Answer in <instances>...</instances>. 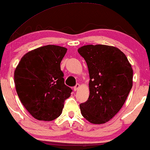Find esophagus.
Here are the masks:
<instances>
[{"label": "esophagus", "mask_w": 150, "mask_h": 150, "mask_svg": "<svg viewBox=\"0 0 150 150\" xmlns=\"http://www.w3.org/2000/svg\"><path fill=\"white\" fill-rule=\"evenodd\" d=\"M79 87H80V85H79V84H76V85L75 87H74V91H76L78 89H79Z\"/></svg>", "instance_id": "1"}]
</instances>
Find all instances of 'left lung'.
<instances>
[{
    "label": "left lung",
    "mask_w": 150,
    "mask_h": 150,
    "mask_svg": "<svg viewBox=\"0 0 150 150\" xmlns=\"http://www.w3.org/2000/svg\"><path fill=\"white\" fill-rule=\"evenodd\" d=\"M89 69V96L80 104L88 122L102 124L124 105L132 87L133 70L125 54L107 45H86L78 49Z\"/></svg>",
    "instance_id": "obj_1"
}]
</instances>
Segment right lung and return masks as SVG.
<instances>
[{"mask_svg":"<svg viewBox=\"0 0 150 150\" xmlns=\"http://www.w3.org/2000/svg\"><path fill=\"white\" fill-rule=\"evenodd\" d=\"M67 49L47 45L26 53L14 71L22 104L35 119L52 121L61 115L72 90L64 83L60 64Z\"/></svg>","mask_w":150,"mask_h":150,"instance_id":"1","label":"right lung"}]
</instances>
